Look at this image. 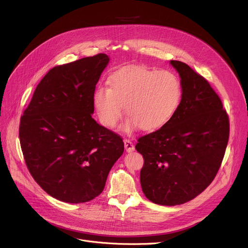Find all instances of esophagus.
<instances>
[{"label":"esophagus","instance_id":"esophagus-1","mask_svg":"<svg viewBox=\"0 0 248 248\" xmlns=\"http://www.w3.org/2000/svg\"><path fill=\"white\" fill-rule=\"evenodd\" d=\"M124 148H125V151H126L127 153H131V152H133V151L135 150L134 144H133V142H132L131 140H127V139L124 140Z\"/></svg>","mask_w":248,"mask_h":248}]
</instances>
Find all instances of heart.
<instances>
[{"instance_id": "b5f03b06", "label": "heart", "mask_w": 248, "mask_h": 248, "mask_svg": "<svg viewBox=\"0 0 248 248\" xmlns=\"http://www.w3.org/2000/svg\"><path fill=\"white\" fill-rule=\"evenodd\" d=\"M182 86L171 71L127 66L116 71L108 86H99L93 102L101 123L112 127L120 121L124 106L129 119L124 129L131 132L139 125L142 131H155L171 121L179 108Z\"/></svg>"}]
</instances>
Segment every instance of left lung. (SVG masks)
Returning a JSON list of instances; mask_svg holds the SVG:
<instances>
[{
    "mask_svg": "<svg viewBox=\"0 0 248 248\" xmlns=\"http://www.w3.org/2000/svg\"><path fill=\"white\" fill-rule=\"evenodd\" d=\"M182 99L171 121L138 140L145 196L164 206L197 197L214 180L229 140V117L215 90L186 63L171 60Z\"/></svg>",
    "mask_w": 248,
    "mask_h": 248,
    "instance_id": "8db88e82",
    "label": "left lung"
}]
</instances>
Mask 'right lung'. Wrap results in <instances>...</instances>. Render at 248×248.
<instances>
[{"label": "right lung", "mask_w": 248, "mask_h": 248, "mask_svg": "<svg viewBox=\"0 0 248 248\" xmlns=\"http://www.w3.org/2000/svg\"><path fill=\"white\" fill-rule=\"evenodd\" d=\"M108 61L99 53L50 69L21 116L26 166L57 200L78 204L97 197L124 151L121 136L91 116L95 85Z\"/></svg>", "instance_id": "1"}]
</instances>
